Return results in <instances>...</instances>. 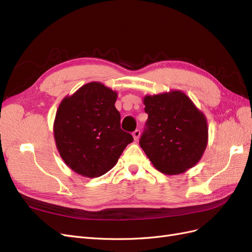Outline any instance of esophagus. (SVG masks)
Instances as JSON below:
<instances>
[{
	"instance_id": "34e87169",
	"label": "esophagus",
	"mask_w": 252,
	"mask_h": 252,
	"mask_svg": "<svg viewBox=\"0 0 252 252\" xmlns=\"http://www.w3.org/2000/svg\"><path fill=\"white\" fill-rule=\"evenodd\" d=\"M140 134H141L140 130H139V129H136V130H134V131L132 132V136H133V139H134L135 141L138 140V139L140 138Z\"/></svg>"
}]
</instances>
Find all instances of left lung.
<instances>
[{
	"label": "left lung",
	"instance_id": "1",
	"mask_svg": "<svg viewBox=\"0 0 252 252\" xmlns=\"http://www.w3.org/2000/svg\"><path fill=\"white\" fill-rule=\"evenodd\" d=\"M143 103L148 120L140 146L152 165L170 175L192 168L208 143V124L204 112L181 90L147 94Z\"/></svg>",
	"mask_w": 252,
	"mask_h": 252
}]
</instances>
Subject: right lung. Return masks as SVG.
I'll return each instance as SVG.
<instances>
[{
	"instance_id": "1",
	"label": "right lung",
	"mask_w": 252,
	"mask_h": 252,
	"mask_svg": "<svg viewBox=\"0 0 252 252\" xmlns=\"http://www.w3.org/2000/svg\"><path fill=\"white\" fill-rule=\"evenodd\" d=\"M118 93L90 82L61 101L53 122L56 146L64 163L85 178L108 172L133 141L120 127Z\"/></svg>"
}]
</instances>
